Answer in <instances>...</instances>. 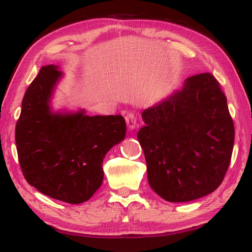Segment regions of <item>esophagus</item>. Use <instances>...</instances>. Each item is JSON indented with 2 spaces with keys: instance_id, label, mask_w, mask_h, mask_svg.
<instances>
[{
  "instance_id": "34e87169",
  "label": "esophagus",
  "mask_w": 252,
  "mask_h": 252,
  "mask_svg": "<svg viewBox=\"0 0 252 252\" xmlns=\"http://www.w3.org/2000/svg\"><path fill=\"white\" fill-rule=\"evenodd\" d=\"M125 120L129 129H134L136 127V115L134 112H128L125 116Z\"/></svg>"
}]
</instances>
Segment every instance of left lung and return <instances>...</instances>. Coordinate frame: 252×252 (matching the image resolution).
Listing matches in <instances>:
<instances>
[{"label":"left lung","instance_id":"1","mask_svg":"<svg viewBox=\"0 0 252 252\" xmlns=\"http://www.w3.org/2000/svg\"><path fill=\"white\" fill-rule=\"evenodd\" d=\"M137 133L150 187L168 202H189L221 185L235 129L227 99L211 73L191 75L184 88L144 110Z\"/></svg>","mask_w":252,"mask_h":252}]
</instances>
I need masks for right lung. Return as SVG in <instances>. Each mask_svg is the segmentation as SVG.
Here are the masks:
<instances>
[{"label": "right lung", "instance_id": "1", "mask_svg": "<svg viewBox=\"0 0 252 252\" xmlns=\"http://www.w3.org/2000/svg\"><path fill=\"white\" fill-rule=\"evenodd\" d=\"M42 66L24 95L16 124V146L24 178L51 198L71 204L88 201L101 187L103 158L124 140L123 116L60 115L49 98L62 73Z\"/></svg>", "mask_w": 252, "mask_h": 252}]
</instances>
